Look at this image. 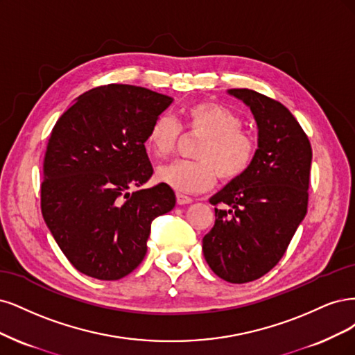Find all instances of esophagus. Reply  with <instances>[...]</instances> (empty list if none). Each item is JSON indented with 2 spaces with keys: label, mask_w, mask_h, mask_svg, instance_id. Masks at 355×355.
Segmentation results:
<instances>
[{
  "label": "esophagus",
  "mask_w": 355,
  "mask_h": 355,
  "mask_svg": "<svg viewBox=\"0 0 355 355\" xmlns=\"http://www.w3.org/2000/svg\"><path fill=\"white\" fill-rule=\"evenodd\" d=\"M191 202H193V199L189 198V196H186V194L177 193V203H178V205H189V203H191Z\"/></svg>",
  "instance_id": "1"
}]
</instances>
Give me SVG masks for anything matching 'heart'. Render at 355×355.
Returning a JSON list of instances; mask_svg holds the SVG:
<instances>
[{
	"mask_svg": "<svg viewBox=\"0 0 355 355\" xmlns=\"http://www.w3.org/2000/svg\"><path fill=\"white\" fill-rule=\"evenodd\" d=\"M189 131L203 135L199 143L198 161H177L157 168L156 178L181 193L205 191L216 182L234 181L252 166L258 143L252 134L242 131L243 121L236 112L220 103H194L182 112ZM180 135L177 121L162 113L152 122L146 141L157 157L174 152Z\"/></svg>",
	"mask_w": 355,
	"mask_h": 355,
	"instance_id": "1",
	"label": "heart"
}]
</instances>
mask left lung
Returning <instances> with one entry per match:
<instances>
[{"label":"left lung","mask_w":355,"mask_h":355,"mask_svg":"<svg viewBox=\"0 0 355 355\" xmlns=\"http://www.w3.org/2000/svg\"><path fill=\"white\" fill-rule=\"evenodd\" d=\"M227 93L250 109L258 152L248 173L215 193V224L202 249L211 270L225 282L248 283L267 274L284 255L308 205L311 144L282 103L248 88Z\"/></svg>","instance_id":"8db88e82"}]
</instances>
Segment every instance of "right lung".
Returning <instances> with one entry per match:
<instances>
[{
    "mask_svg": "<svg viewBox=\"0 0 355 355\" xmlns=\"http://www.w3.org/2000/svg\"><path fill=\"white\" fill-rule=\"evenodd\" d=\"M173 97L109 84L75 98L55 122L44 156L41 211L71 264L85 276L119 280L140 266L150 224L175 207L152 177L146 137Z\"/></svg>",
    "mask_w": 355,
    "mask_h": 355,
    "instance_id": "add662e5",
    "label": "right lung"
}]
</instances>
